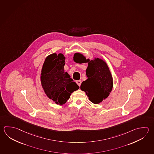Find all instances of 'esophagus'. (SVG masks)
<instances>
[{
    "label": "esophagus",
    "instance_id": "obj_1",
    "mask_svg": "<svg viewBox=\"0 0 154 154\" xmlns=\"http://www.w3.org/2000/svg\"><path fill=\"white\" fill-rule=\"evenodd\" d=\"M76 83L78 84V85L79 86H81V85L82 83V81L81 80H78V81H76Z\"/></svg>",
    "mask_w": 154,
    "mask_h": 154
}]
</instances>
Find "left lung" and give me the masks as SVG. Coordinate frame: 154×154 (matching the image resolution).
Returning a JSON list of instances; mask_svg holds the SVG:
<instances>
[{"label":"left lung","mask_w":154,"mask_h":154,"mask_svg":"<svg viewBox=\"0 0 154 154\" xmlns=\"http://www.w3.org/2000/svg\"><path fill=\"white\" fill-rule=\"evenodd\" d=\"M74 60L78 63L85 62L83 56L77 54ZM86 70L88 79L82 83L81 89L84 91L90 101L98 104L109 96L113 88V79L107 65L97 58L89 61Z\"/></svg>","instance_id":"obj_1"}]
</instances>
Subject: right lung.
<instances>
[{
    "instance_id": "1",
    "label": "right lung",
    "mask_w": 154,
    "mask_h": 154,
    "mask_svg": "<svg viewBox=\"0 0 154 154\" xmlns=\"http://www.w3.org/2000/svg\"><path fill=\"white\" fill-rule=\"evenodd\" d=\"M65 59L63 54L53 53L47 57L41 71V82L47 96L55 103L63 105L79 87L65 72Z\"/></svg>"
}]
</instances>
